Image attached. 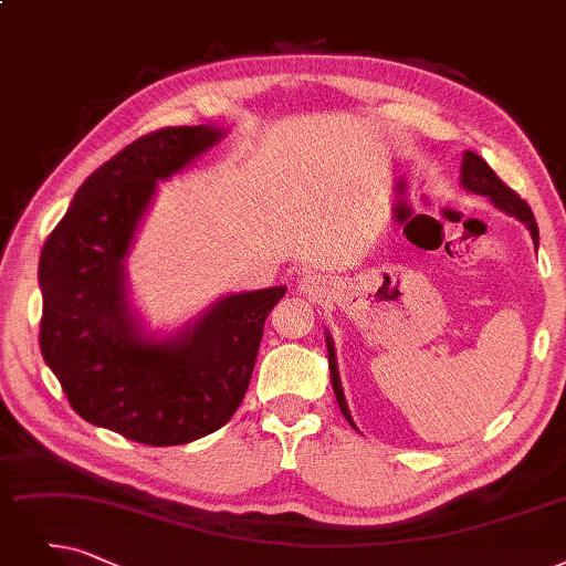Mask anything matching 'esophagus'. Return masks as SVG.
I'll use <instances>...</instances> for the list:
<instances>
[{
  "label": "esophagus",
  "mask_w": 566,
  "mask_h": 566,
  "mask_svg": "<svg viewBox=\"0 0 566 566\" xmlns=\"http://www.w3.org/2000/svg\"><path fill=\"white\" fill-rule=\"evenodd\" d=\"M300 290L304 292V295H308L313 300H323L327 292H329V285L321 276H304V279H300Z\"/></svg>",
  "instance_id": "obj_1"
}]
</instances>
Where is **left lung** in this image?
I'll return each instance as SVG.
<instances>
[{
    "instance_id": "left-lung-1",
    "label": "left lung",
    "mask_w": 566,
    "mask_h": 566,
    "mask_svg": "<svg viewBox=\"0 0 566 566\" xmlns=\"http://www.w3.org/2000/svg\"><path fill=\"white\" fill-rule=\"evenodd\" d=\"M460 184H462V188H464L467 192L488 197L496 209L523 222L525 228L530 230V234H532L534 245L538 248V228H536V220H534L532 209L527 207V201L520 199L506 184H502L500 176H496V174L490 169V165L483 160V157H479L473 150H464V153H462ZM325 338H327V361H329V378H332L334 397H336V401H338V409H342L344 418L350 422L353 429H357L355 422H353V418H350V411H348L346 395H344V388H342V378H338V365H336V353H334L332 334L325 332Z\"/></svg>"
}]
</instances>
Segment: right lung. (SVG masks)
<instances>
[{
  "label": "right lung",
  "instance_id": "obj_1",
  "mask_svg": "<svg viewBox=\"0 0 566 566\" xmlns=\"http://www.w3.org/2000/svg\"><path fill=\"white\" fill-rule=\"evenodd\" d=\"M213 125L165 127L111 157L78 188L43 243L39 346L87 422L148 446H178L228 422L251 382L264 321L285 285L234 292L171 334L129 302L127 255L157 180L220 139Z\"/></svg>",
  "mask_w": 566,
  "mask_h": 566
}]
</instances>
